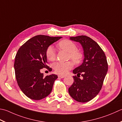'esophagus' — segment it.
Segmentation results:
<instances>
[{
	"label": "esophagus",
	"mask_w": 122,
	"mask_h": 122,
	"mask_svg": "<svg viewBox=\"0 0 122 122\" xmlns=\"http://www.w3.org/2000/svg\"><path fill=\"white\" fill-rule=\"evenodd\" d=\"M58 77H59V78H63L65 77V76H63V75H59Z\"/></svg>",
	"instance_id": "esophagus-1"
}]
</instances>
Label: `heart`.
I'll return each instance as SVG.
<instances>
[{
    "instance_id": "obj_1",
    "label": "heart",
    "mask_w": 122,
    "mask_h": 122,
    "mask_svg": "<svg viewBox=\"0 0 122 122\" xmlns=\"http://www.w3.org/2000/svg\"><path fill=\"white\" fill-rule=\"evenodd\" d=\"M58 46L69 52V58L76 64H79L81 62L83 55L80 51L77 50L76 45L72 41L69 40H63L59 42ZM46 56L50 61H53L56 59V52L53 46L50 45L46 50ZM73 63L72 61H69L66 62H56L55 63L53 68L54 71L59 75H65L68 71L72 68Z\"/></svg>"
}]
</instances>
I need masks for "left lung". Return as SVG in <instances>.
I'll return each mask as SVG.
<instances>
[{
	"label": "left lung",
	"mask_w": 122,
	"mask_h": 122,
	"mask_svg": "<svg viewBox=\"0 0 122 122\" xmlns=\"http://www.w3.org/2000/svg\"><path fill=\"white\" fill-rule=\"evenodd\" d=\"M79 42L84 51L81 65L73 70L74 82L69 88L71 97L78 102H88L96 97L102 89L108 71V63L103 50L95 41L85 35L70 37ZM81 75L82 79L79 78Z\"/></svg>",
	"instance_id": "8db88e82"
}]
</instances>
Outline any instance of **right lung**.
<instances>
[{
  "mask_svg": "<svg viewBox=\"0 0 122 122\" xmlns=\"http://www.w3.org/2000/svg\"><path fill=\"white\" fill-rule=\"evenodd\" d=\"M62 37H50L39 35L31 38L18 50L14 69L18 86L26 96L34 100H40L51 93L56 75L44 77L40 70L52 68L47 66L46 50L50 45Z\"/></svg>",
  "mask_w": 122,
  "mask_h": 122,
  "instance_id": "add662e5",
  "label": "right lung"
}]
</instances>
